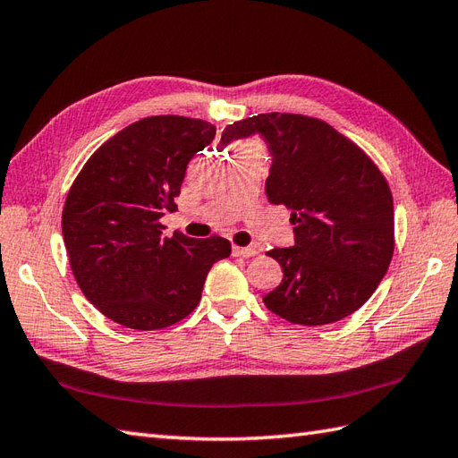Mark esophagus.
<instances>
[{
  "label": "esophagus",
  "instance_id": "obj_1",
  "mask_svg": "<svg viewBox=\"0 0 458 458\" xmlns=\"http://www.w3.org/2000/svg\"><path fill=\"white\" fill-rule=\"evenodd\" d=\"M232 253L236 255V258H253V255H258V248H255V246H248V248L233 246Z\"/></svg>",
  "mask_w": 458,
  "mask_h": 458
}]
</instances>
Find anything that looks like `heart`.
<instances>
[{
    "label": "heart",
    "instance_id": "obj_1",
    "mask_svg": "<svg viewBox=\"0 0 458 458\" xmlns=\"http://www.w3.org/2000/svg\"><path fill=\"white\" fill-rule=\"evenodd\" d=\"M250 146H251V144H240L238 150H243V148H250Z\"/></svg>",
    "mask_w": 458,
    "mask_h": 458
}]
</instances>
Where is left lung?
<instances>
[{"mask_svg": "<svg viewBox=\"0 0 458 458\" xmlns=\"http://www.w3.org/2000/svg\"><path fill=\"white\" fill-rule=\"evenodd\" d=\"M259 134L271 156L265 193L291 210L294 246L267 255L283 267L263 296L271 312L301 326L344 320L363 306L394 251V205L370 157L327 123L265 113L228 124L220 148Z\"/></svg>", "mask_w": 458, "mask_h": 458, "instance_id": "obj_1", "label": "left lung"}]
</instances>
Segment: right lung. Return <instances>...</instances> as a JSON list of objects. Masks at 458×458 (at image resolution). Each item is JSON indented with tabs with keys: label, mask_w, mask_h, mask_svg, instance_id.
<instances>
[{
	"label": "right lung",
	"mask_w": 458,
	"mask_h": 458,
	"mask_svg": "<svg viewBox=\"0 0 458 458\" xmlns=\"http://www.w3.org/2000/svg\"><path fill=\"white\" fill-rule=\"evenodd\" d=\"M216 126L177 114L148 116L109 138L73 181L62 233L81 293L109 320L162 329L195 310L212 265L230 242L162 236L187 164Z\"/></svg>",
	"instance_id": "obj_1"
}]
</instances>
